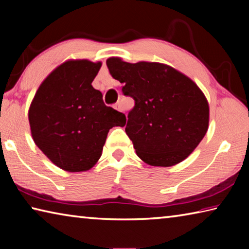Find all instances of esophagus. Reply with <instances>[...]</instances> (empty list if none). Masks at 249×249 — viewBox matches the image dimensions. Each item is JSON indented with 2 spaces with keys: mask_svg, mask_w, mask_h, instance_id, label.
Instances as JSON below:
<instances>
[{
  "mask_svg": "<svg viewBox=\"0 0 249 249\" xmlns=\"http://www.w3.org/2000/svg\"><path fill=\"white\" fill-rule=\"evenodd\" d=\"M114 107L115 109H117V111H121V105H120V103H116V104H114Z\"/></svg>",
  "mask_w": 249,
  "mask_h": 249,
  "instance_id": "34e87169",
  "label": "esophagus"
}]
</instances>
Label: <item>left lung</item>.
<instances>
[{"label": "left lung", "mask_w": 249, "mask_h": 249, "mask_svg": "<svg viewBox=\"0 0 249 249\" xmlns=\"http://www.w3.org/2000/svg\"><path fill=\"white\" fill-rule=\"evenodd\" d=\"M109 73L135 101L125 132L142 161L171 167L190 155L209 128V103L187 75L159 62L107 60Z\"/></svg>", "instance_id": "8db88e82"}]
</instances>
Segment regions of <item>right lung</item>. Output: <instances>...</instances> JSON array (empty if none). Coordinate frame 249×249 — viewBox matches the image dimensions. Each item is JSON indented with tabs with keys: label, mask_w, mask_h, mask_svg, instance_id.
<instances>
[{
	"label": "right lung",
	"mask_w": 249,
	"mask_h": 249,
	"mask_svg": "<svg viewBox=\"0 0 249 249\" xmlns=\"http://www.w3.org/2000/svg\"><path fill=\"white\" fill-rule=\"evenodd\" d=\"M102 62L87 59L58 66L40 84L28 111L32 137L57 167L91 169L102 155L107 133L124 126L125 114L107 107L92 87Z\"/></svg>",
	"instance_id": "right-lung-1"
}]
</instances>
